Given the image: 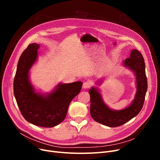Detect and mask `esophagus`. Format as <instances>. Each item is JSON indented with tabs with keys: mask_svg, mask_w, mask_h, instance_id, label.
<instances>
[{
	"mask_svg": "<svg viewBox=\"0 0 160 160\" xmlns=\"http://www.w3.org/2000/svg\"><path fill=\"white\" fill-rule=\"evenodd\" d=\"M91 84L89 82H85L83 83V89H88L91 87Z\"/></svg>",
	"mask_w": 160,
	"mask_h": 160,
	"instance_id": "obj_1",
	"label": "esophagus"
}]
</instances>
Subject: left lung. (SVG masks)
I'll use <instances>...</instances> for the list:
<instances>
[{
    "instance_id": "8db88e82",
    "label": "left lung",
    "mask_w": 160,
    "mask_h": 160,
    "mask_svg": "<svg viewBox=\"0 0 160 160\" xmlns=\"http://www.w3.org/2000/svg\"><path fill=\"white\" fill-rule=\"evenodd\" d=\"M136 75L137 91L133 101L128 107L122 110H113L109 108L102 100L101 95L96 88L89 90L90 95V113L95 121L109 127L122 125L136 117L143 106L147 90V79L145 73L144 58L138 50L131 51L130 56L124 62Z\"/></svg>"
}]
</instances>
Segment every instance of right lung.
<instances>
[{
	"instance_id": "right-lung-1",
	"label": "right lung",
	"mask_w": 160,
	"mask_h": 160,
	"mask_svg": "<svg viewBox=\"0 0 160 160\" xmlns=\"http://www.w3.org/2000/svg\"><path fill=\"white\" fill-rule=\"evenodd\" d=\"M39 45L31 43L22 53L13 81V92L24 118L41 127L51 128L65 118L72 100L81 90L82 82L59 83L52 93H36L29 80V71L38 57Z\"/></svg>"
}]
</instances>
